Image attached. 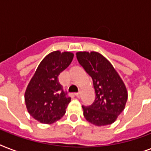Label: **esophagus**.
<instances>
[{"label": "esophagus", "mask_w": 151, "mask_h": 151, "mask_svg": "<svg viewBox=\"0 0 151 151\" xmlns=\"http://www.w3.org/2000/svg\"><path fill=\"white\" fill-rule=\"evenodd\" d=\"M74 95H75L76 96L78 97V98H80L81 95V92H77V93H75V94H74Z\"/></svg>", "instance_id": "34e87169"}]
</instances>
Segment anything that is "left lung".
Returning <instances> with one entry per match:
<instances>
[{"label":"left lung","instance_id":"8db88e82","mask_svg":"<svg viewBox=\"0 0 151 151\" xmlns=\"http://www.w3.org/2000/svg\"><path fill=\"white\" fill-rule=\"evenodd\" d=\"M77 59L92 78L96 91L93 103L82 106L85 119L97 126L112 124L127 102L124 84L110 62L98 52H79Z\"/></svg>","mask_w":151,"mask_h":151}]
</instances>
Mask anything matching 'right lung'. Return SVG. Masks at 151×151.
Returning a JSON list of instances; mask_svg holds the SVG:
<instances>
[{
	"instance_id": "1",
	"label": "right lung",
	"mask_w": 151,
	"mask_h": 151,
	"mask_svg": "<svg viewBox=\"0 0 151 151\" xmlns=\"http://www.w3.org/2000/svg\"><path fill=\"white\" fill-rule=\"evenodd\" d=\"M71 52H51L39 64L25 92L28 112L34 119L51 124L66 113L71 98L60 85L58 77L73 60Z\"/></svg>"
}]
</instances>
